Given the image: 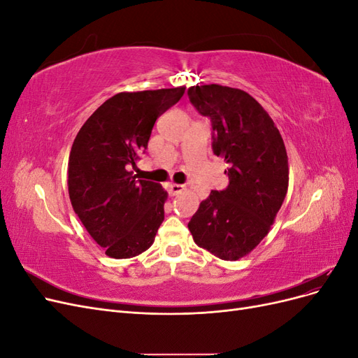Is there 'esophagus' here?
Listing matches in <instances>:
<instances>
[{
  "mask_svg": "<svg viewBox=\"0 0 358 358\" xmlns=\"http://www.w3.org/2000/svg\"><path fill=\"white\" fill-rule=\"evenodd\" d=\"M185 185H179V183H171V185H169V192L170 196H178V194L185 191Z\"/></svg>",
  "mask_w": 358,
  "mask_h": 358,
  "instance_id": "esophagus-1",
  "label": "esophagus"
}]
</instances>
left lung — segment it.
<instances>
[{"mask_svg": "<svg viewBox=\"0 0 358 358\" xmlns=\"http://www.w3.org/2000/svg\"><path fill=\"white\" fill-rule=\"evenodd\" d=\"M189 101L210 117L213 152L229 166V187L200 203L188 229L200 248L236 262L268 234L288 189V157L273 119L248 92L222 85L188 90Z\"/></svg>", "mask_w": 358, "mask_h": 358, "instance_id": "1", "label": "left lung"}]
</instances>
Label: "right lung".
<instances>
[{
    "mask_svg": "<svg viewBox=\"0 0 358 358\" xmlns=\"http://www.w3.org/2000/svg\"><path fill=\"white\" fill-rule=\"evenodd\" d=\"M185 88L119 92L76 136L69 158V196L86 231L110 258H133L155 241L167 191L129 169L145 152L157 119Z\"/></svg>",
    "mask_w": 358,
    "mask_h": 358,
    "instance_id": "right-lung-1",
    "label": "right lung"
}]
</instances>
